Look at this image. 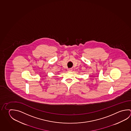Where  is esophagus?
Masks as SVG:
<instances>
[{"instance_id":"1","label":"esophagus","mask_w":131,"mask_h":131,"mask_svg":"<svg viewBox=\"0 0 131 131\" xmlns=\"http://www.w3.org/2000/svg\"><path fill=\"white\" fill-rule=\"evenodd\" d=\"M68 71H72V69H71V68H69V69H68Z\"/></svg>"}]
</instances>
